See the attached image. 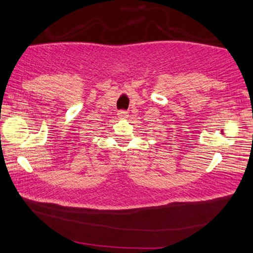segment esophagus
I'll return each instance as SVG.
<instances>
[{"label":"esophagus","instance_id":"34e87169","mask_svg":"<svg viewBox=\"0 0 253 253\" xmlns=\"http://www.w3.org/2000/svg\"><path fill=\"white\" fill-rule=\"evenodd\" d=\"M127 115H129V114H127V112L126 111H119L118 112V117L120 118V119H126L127 118Z\"/></svg>","mask_w":253,"mask_h":253}]
</instances>
